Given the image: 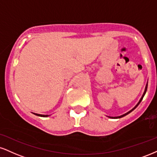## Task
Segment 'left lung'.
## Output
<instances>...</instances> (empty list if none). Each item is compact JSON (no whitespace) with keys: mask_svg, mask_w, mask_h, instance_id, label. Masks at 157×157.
Masks as SVG:
<instances>
[{"mask_svg":"<svg viewBox=\"0 0 157 157\" xmlns=\"http://www.w3.org/2000/svg\"><path fill=\"white\" fill-rule=\"evenodd\" d=\"M147 88H148V82H147V83H146V85H145V90H144V92H143V96L142 97H141V98H140V99L139 100V101L138 102H137V105H135V107H133L132 109H131V110H129V112H127L126 113H125V114H123V115H121V116H116V117H111V116H107V117H108V118H122V117H124V116H126V115H128L129 114V113H130L132 112V111H133L134 109H135L136 107H137V106H138L139 105V104L141 102V101H142L143 100V98L144 97V96H145V93H146V90H147Z\"/></svg>","mask_w":157,"mask_h":157,"instance_id":"obj_1","label":"left lung"}]
</instances>
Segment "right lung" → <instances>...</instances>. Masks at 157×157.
<instances>
[{"label": "right lung", "mask_w": 157, "mask_h": 157, "mask_svg": "<svg viewBox=\"0 0 157 157\" xmlns=\"http://www.w3.org/2000/svg\"><path fill=\"white\" fill-rule=\"evenodd\" d=\"M33 113L34 115H36V116H40V117H48L49 116H50V115H41V114H37V113Z\"/></svg>", "instance_id": "obj_1"}]
</instances>
